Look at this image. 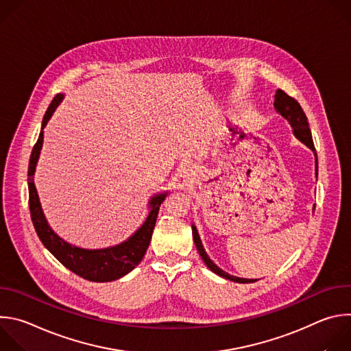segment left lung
I'll use <instances>...</instances> for the list:
<instances>
[{"mask_svg":"<svg viewBox=\"0 0 351 351\" xmlns=\"http://www.w3.org/2000/svg\"><path fill=\"white\" fill-rule=\"evenodd\" d=\"M274 107L275 110L285 118L289 121V123L291 125L293 128V133L294 136L304 143L307 147H310L314 154H315V167L318 168V160H317V153H315V147H314V141H313V136H311V130H310V126H308V121H307V117L302 108V106H300L297 103V99H294L293 97H290L287 93H285L283 90H276V94H275V103H274ZM191 230H193V239H194V243H195V247L198 250L199 256H202L203 261L206 263V265L217 275L225 278V279H229V280H233V282H237V283H252V282H256L257 279H244V278H237V276H232L229 275L228 272L222 271L218 265H215L211 258L207 256L206 250L203 247V243L202 240H199V236H198V232L195 229L194 225H191Z\"/></svg>","mask_w":351,"mask_h":351,"instance_id":"1","label":"left lung"}]
</instances>
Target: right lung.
Returning a JSON list of instances; mask_svg holds the SVG:
<instances>
[{
  "label": "right lung",
  "mask_w": 351,
  "mask_h": 351,
  "mask_svg": "<svg viewBox=\"0 0 351 351\" xmlns=\"http://www.w3.org/2000/svg\"><path fill=\"white\" fill-rule=\"evenodd\" d=\"M62 98H64L62 94H57L51 101V104H49V107L47 108L45 115L43 118L40 136L32 149L29 169H27L30 217L41 243L64 267H66L73 274L90 282H112L129 274L143 260L148 248V244L152 241L160 206L165 199L167 193L157 194L149 199L148 204L152 211L148 213V217L144 221V223L134 232V234H132L126 241L118 245L108 247V248H99V250H86V248L72 245L64 239H61L51 228H49L43 214L33 178H34L38 156H40V149L43 145V129L45 128L49 118L53 117L56 108L62 101Z\"/></svg>",
  "instance_id": "obj_1"
}]
</instances>
